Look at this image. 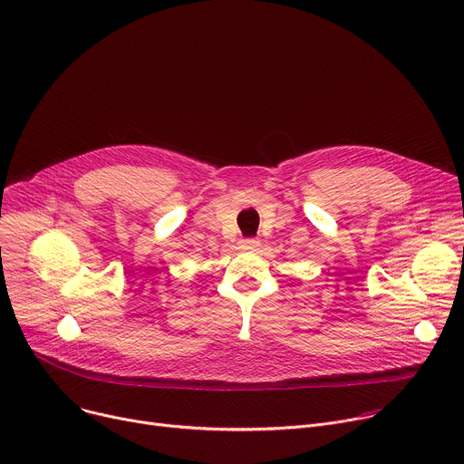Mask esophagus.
<instances>
[{
	"instance_id": "obj_1",
	"label": "esophagus",
	"mask_w": 464,
	"mask_h": 464,
	"mask_svg": "<svg viewBox=\"0 0 464 464\" xmlns=\"http://www.w3.org/2000/svg\"><path fill=\"white\" fill-rule=\"evenodd\" d=\"M260 245V241L256 237H245L239 241L241 248H256Z\"/></svg>"
}]
</instances>
